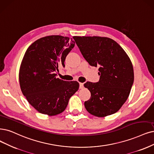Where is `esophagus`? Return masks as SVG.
<instances>
[{"label": "esophagus", "mask_w": 154, "mask_h": 154, "mask_svg": "<svg viewBox=\"0 0 154 154\" xmlns=\"http://www.w3.org/2000/svg\"><path fill=\"white\" fill-rule=\"evenodd\" d=\"M79 88L80 89H83L84 88V84L80 82L79 83Z\"/></svg>", "instance_id": "obj_1"}]
</instances>
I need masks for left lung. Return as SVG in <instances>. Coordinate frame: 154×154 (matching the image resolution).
<instances>
[{
    "label": "left lung",
    "mask_w": 154,
    "mask_h": 154,
    "mask_svg": "<svg viewBox=\"0 0 154 154\" xmlns=\"http://www.w3.org/2000/svg\"><path fill=\"white\" fill-rule=\"evenodd\" d=\"M73 38L89 64L99 67L98 82L84 84L91 94V98L84 102L85 108L98 117L115 113L126 101L133 86L131 61L112 38L98 36H75Z\"/></svg>",
    "instance_id": "1"
}]
</instances>
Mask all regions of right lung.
<instances>
[{
  "mask_svg": "<svg viewBox=\"0 0 154 154\" xmlns=\"http://www.w3.org/2000/svg\"><path fill=\"white\" fill-rule=\"evenodd\" d=\"M74 45L69 37L49 35L37 40L26 49L19 71L20 88L38 112L49 116L60 114L79 89L77 81L56 77L58 66H65L66 56Z\"/></svg>",
  "mask_w": 154,
  "mask_h": 154,
  "instance_id": "1",
  "label": "right lung"
}]
</instances>
